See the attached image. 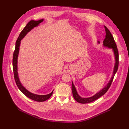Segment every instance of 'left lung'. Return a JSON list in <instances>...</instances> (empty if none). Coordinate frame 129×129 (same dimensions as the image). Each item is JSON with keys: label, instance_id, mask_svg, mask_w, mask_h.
Here are the masks:
<instances>
[{"label": "left lung", "instance_id": "left-lung-1", "mask_svg": "<svg viewBox=\"0 0 129 129\" xmlns=\"http://www.w3.org/2000/svg\"><path fill=\"white\" fill-rule=\"evenodd\" d=\"M104 28H105V33H106V35H105V38L104 40V45L105 46H106V47H109L110 48H113L114 52V54H115V59H116V63H115V65L114 67V74L112 76V78L111 79V80L109 81V83L108 84V85L104 87V89L101 90L99 92L96 93L94 96H93L92 97L88 98H83L80 97V96L78 95L77 93V91H76V90L75 89V87L74 85V84L72 83V92H73V97L74 98V99L77 101V102L81 103V104H86V103H89L92 102L96 100H97L98 99L100 98L101 96H103L104 95L105 93L107 92V91L109 90V89L110 88V87L111 85L112 82L113 81V79L114 78V76L115 75L116 73L117 72V69H118V67H119V51L118 49H117L116 44L115 43V40L114 39V37L113 35H112L111 33H110V30L106 28V26H104Z\"/></svg>", "mask_w": 129, "mask_h": 129}]
</instances>
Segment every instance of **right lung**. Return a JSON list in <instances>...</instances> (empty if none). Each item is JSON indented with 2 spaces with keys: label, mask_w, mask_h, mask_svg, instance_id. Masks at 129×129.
<instances>
[{
  "label": "right lung",
  "mask_w": 129,
  "mask_h": 129,
  "mask_svg": "<svg viewBox=\"0 0 129 129\" xmlns=\"http://www.w3.org/2000/svg\"><path fill=\"white\" fill-rule=\"evenodd\" d=\"M43 21V19H41L40 20L35 21V20H31L26 24V25L25 26L23 30L21 31L19 35V37L18 38L17 40L15 43V50L14 51L13 53V73H14V77L15 81L16 83V85L18 87L19 90L22 92L23 94L25 95L26 96L30 99L31 100H33L34 101H38V102H42V101H44L50 98L51 96L53 94V91H52L50 94L45 95H39L37 94H33L30 92L28 91L26 89H25L21 84L20 83V81L18 78V68H17V59H18V56L19 54V46H20V40L23 39V38L25 37V35L28 33L29 31L31 30V29L34 28L35 26H38L39 24L42 23Z\"/></svg>",
  "instance_id": "right-lung-1"
}]
</instances>
